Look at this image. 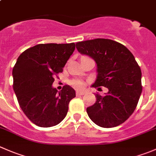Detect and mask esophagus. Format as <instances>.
<instances>
[{
    "instance_id": "obj_1",
    "label": "esophagus",
    "mask_w": 156,
    "mask_h": 156,
    "mask_svg": "<svg viewBox=\"0 0 156 156\" xmlns=\"http://www.w3.org/2000/svg\"><path fill=\"white\" fill-rule=\"evenodd\" d=\"M84 94H85V92H84V91H79V90L76 91V94H77V95L82 96V95H84Z\"/></svg>"
}]
</instances>
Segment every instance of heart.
<instances>
[{"mask_svg":"<svg viewBox=\"0 0 156 156\" xmlns=\"http://www.w3.org/2000/svg\"><path fill=\"white\" fill-rule=\"evenodd\" d=\"M71 85L73 86L76 89H82L84 87V81L81 78H75L70 81Z\"/></svg>","mask_w":156,"mask_h":156,"instance_id":"b5f03b06","label":"heart"}]
</instances>
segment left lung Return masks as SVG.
<instances>
[{
  "label": "left lung",
  "mask_w": 156,
  "mask_h": 156,
  "mask_svg": "<svg viewBox=\"0 0 156 156\" xmlns=\"http://www.w3.org/2000/svg\"><path fill=\"white\" fill-rule=\"evenodd\" d=\"M76 48L97 63V77L92 87L108 90L104 96L96 94V103L87 108L89 118L106 128L124 123L134 112L142 93V73L133 55L122 44L105 38L78 42Z\"/></svg>",
  "instance_id": "left-lung-1"
}]
</instances>
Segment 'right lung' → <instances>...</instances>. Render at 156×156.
Here are the masks:
<instances>
[{"label": "right lung", "mask_w": 156, "mask_h": 156, "mask_svg": "<svg viewBox=\"0 0 156 156\" xmlns=\"http://www.w3.org/2000/svg\"><path fill=\"white\" fill-rule=\"evenodd\" d=\"M75 48V43L40 44L17 59L12 69L13 90L20 108L34 125L53 127L66 115L75 90L65 85L57 93L52 84Z\"/></svg>", "instance_id": "right-lung-1"}]
</instances>
